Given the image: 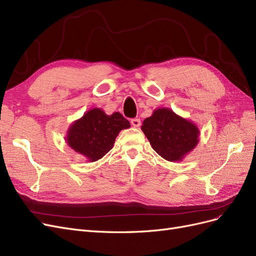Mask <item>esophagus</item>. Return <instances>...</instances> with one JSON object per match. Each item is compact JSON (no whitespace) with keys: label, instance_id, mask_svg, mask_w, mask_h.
<instances>
[{"label":"esophagus","instance_id":"esophagus-1","mask_svg":"<svg viewBox=\"0 0 256 256\" xmlns=\"http://www.w3.org/2000/svg\"><path fill=\"white\" fill-rule=\"evenodd\" d=\"M131 125H132L134 128L140 127V126H141V120H138V118H134V120H131Z\"/></svg>","mask_w":256,"mask_h":256}]
</instances>
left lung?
<instances>
[{"instance_id": "left-lung-1", "label": "left lung", "mask_w": 256, "mask_h": 256, "mask_svg": "<svg viewBox=\"0 0 256 256\" xmlns=\"http://www.w3.org/2000/svg\"><path fill=\"white\" fill-rule=\"evenodd\" d=\"M142 131L159 156L177 162L182 161L200 141V129L192 120L176 114L170 108L154 109L144 120Z\"/></svg>"}]
</instances>
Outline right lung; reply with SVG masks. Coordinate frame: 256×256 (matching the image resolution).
Listing matches in <instances>:
<instances>
[{"label":"right lung","mask_w":256,"mask_h":256,"mask_svg":"<svg viewBox=\"0 0 256 256\" xmlns=\"http://www.w3.org/2000/svg\"><path fill=\"white\" fill-rule=\"evenodd\" d=\"M129 127L130 122L120 112L108 115L102 109L92 108L82 118L70 124L65 141L86 161L94 162L109 152L116 136L122 129Z\"/></svg>","instance_id":"right-lung-1"}]
</instances>
